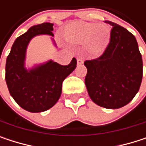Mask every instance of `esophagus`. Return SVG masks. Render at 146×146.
<instances>
[{"label": "esophagus", "mask_w": 146, "mask_h": 146, "mask_svg": "<svg viewBox=\"0 0 146 146\" xmlns=\"http://www.w3.org/2000/svg\"><path fill=\"white\" fill-rule=\"evenodd\" d=\"M77 63L78 65H82L84 63V61L82 58H77Z\"/></svg>", "instance_id": "esophagus-1"}]
</instances>
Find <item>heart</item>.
I'll return each instance as SVG.
<instances>
[{"label":"heart","instance_id":"1","mask_svg":"<svg viewBox=\"0 0 146 146\" xmlns=\"http://www.w3.org/2000/svg\"><path fill=\"white\" fill-rule=\"evenodd\" d=\"M111 30L106 24L73 21L63 29L65 40L74 44H85L87 51L95 56H101L106 49Z\"/></svg>","mask_w":146,"mask_h":146}]
</instances>
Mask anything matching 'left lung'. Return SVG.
<instances>
[{
    "mask_svg": "<svg viewBox=\"0 0 146 146\" xmlns=\"http://www.w3.org/2000/svg\"><path fill=\"white\" fill-rule=\"evenodd\" d=\"M111 26L110 43L101 57L84 62L85 85L90 99L107 109L129 104L138 93L143 76V62L135 37L120 25Z\"/></svg>",
    "mask_w": 146,
    "mask_h": 146,
    "instance_id": "8db88e82",
    "label": "left lung"
}]
</instances>
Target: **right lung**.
Here are the masks:
<instances>
[{
	"mask_svg": "<svg viewBox=\"0 0 146 146\" xmlns=\"http://www.w3.org/2000/svg\"><path fill=\"white\" fill-rule=\"evenodd\" d=\"M53 23H44L32 26L16 39L6 62V82L10 95L22 108L30 112H42L51 108L62 94L63 80L76 68L73 58L68 66L53 60L26 67L27 49L31 40L39 35H49L52 44Z\"/></svg>",
	"mask_w": 146,
	"mask_h": 146,
	"instance_id": "obj_1",
	"label": "right lung"
}]
</instances>
